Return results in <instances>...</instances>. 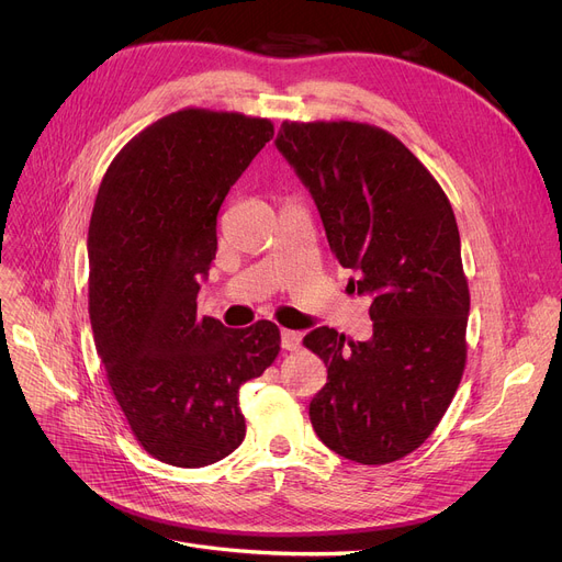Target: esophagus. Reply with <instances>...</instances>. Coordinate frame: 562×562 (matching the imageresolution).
Masks as SVG:
<instances>
[{
    "label": "esophagus",
    "instance_id": "esophagus-1",
    "mask_svg": "<svg viewBox=\"0 0 562 562\" xmlns=\"http://www.w3.org/2000/svg\"><path fill=\"white\" fill-rule=\"evenodd\" d=\"M303 341V335L296 333V330H282L280 333V344L284 350H296Z\"/></svg>",
    "mask_w": 562,
    "mask_h": 562
}]
</instances>
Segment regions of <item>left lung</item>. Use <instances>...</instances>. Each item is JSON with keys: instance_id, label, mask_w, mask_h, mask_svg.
<instances>
[{"instance_id": "obj_1", "label": "left lung", "mask_w": 562, "mask_h": 562, "mask_svg": "<svg viewBox=\"0 0 562 562\" xmlns=\"http://www.w3.org/2000/svg\"><path fill=\"white\" fill-rule=\"evenodd\" d=\"M278 153L310 191L330 250L371 299L373 335L321 326L303 344L328 367L310 401L318 439L387 464L419 449L460 385L469 289L451 202L392 134L362 123H282Z\"/></svg>"}]
</instances>
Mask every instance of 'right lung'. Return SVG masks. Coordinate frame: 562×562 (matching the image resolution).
Segmentation results:
<instances>
[{"mask_svg": "<svg viewBox=\"0 0 562 562\" xmlns=\"http://www.w3.org/2000/svg\"><path fill=\"white\" fill-rule=\"evenodd\" d=\"M273 138L241 113L184 109L132 138L109 166L88 227V314L132 432L172 467L223 460L246 437L239 390L273 364L271 321L232 330L198 316L221 204Z\"/></svg>", "mask_w": 562, "mask_h": 562, "instance_id": "add662e5", "label": "right lung"}]
</instances>
